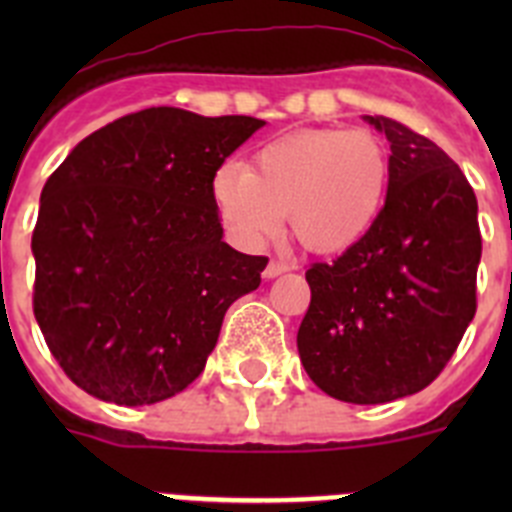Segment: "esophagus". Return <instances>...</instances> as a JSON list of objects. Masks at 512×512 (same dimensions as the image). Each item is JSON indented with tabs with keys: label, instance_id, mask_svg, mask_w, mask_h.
Segmentation results:
<instances>
[{
	"label": "esophagus",
	"instance_id": "34e87169",
	"mask_svg": "<svg viewBox=\"0 0 512 512\" xmlns=\"http://www.w3.org/2000/svg\"><path fill=\"white\" fill-rule=\"evenodd\" d=\"M287 269H289L287 261L271 259L269 266H266V269H264V277H266V279H274V277H279V274H284V271H287Z\"/></svg>",
	"mask_w": 512,
	"mask_h": 512
}]
</instances>
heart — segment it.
<instances>
[{
    "label": "heart",
    "instance_id": "heart-1",
    "mask_svg": "<svg viewBox=\"0 0 512 512\" xmlns=\"http://www.w3.org/2000/svg\"><path fill=\"white\" fill-rule=\"evenodd\" d=\"M390 151L366 128H305L266 140L251 166L225 161L212 202L238 241L256 246L289 228L305 251L336 256L359 246L382 215Z\"/></svg>",
    "mask_w": 512,
    "mask_h": 512
}]
</instances>
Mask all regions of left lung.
Segmentation results:
<instances>
[{
	"label": "left lung",
	"mask_w": 512,
	"mask_h": 512,
	"mask_svg": "<svg viewBox=\"0 0 512 512\" xmlns=\"http://www.w3.org/2000/svg\"><path fill=\"white\" fill-rule=\"evenodd\" d=\"M390 140V189L372 233L305 271L310 307L297 348L325 395L379 405L443 372L477 312V197L441 148L408 125L366 115Z\"/></svg>",
	"instance_id": "1"
}]
</instances>
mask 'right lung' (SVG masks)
Masks as SVG:
<instances>
[{
    "label": "right lung",
    "mask_w": 512,
    "mask_h": 512,
    "mask_svg": "<svg viewBox=\"0 0 512 512\" xmlns=\"http://www.w3.org/2000/svg\"><path fill=\"white\" fill-rule=\"evenodd\" d=\"M264 120L148 107L94 130L48 176L33 312L66 377L115 405L187 390L266 256L223 241L212 174Z\"/></svg>",
    "instance_id": "right-lung-1"
}]
</instances>
